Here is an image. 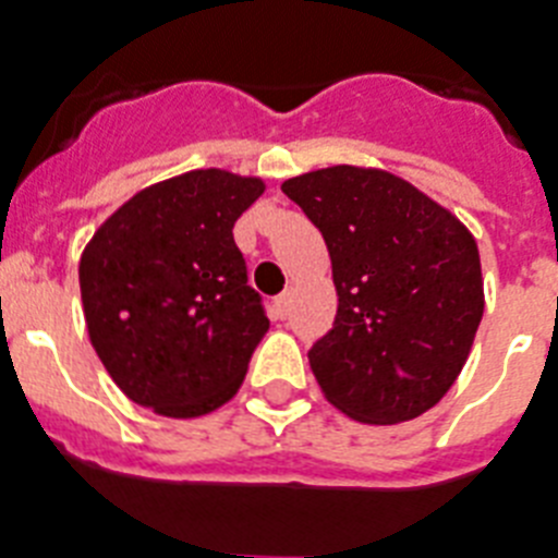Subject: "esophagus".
<instances>
[{"label":"esophagus","instance_id":"esophagus-1","mask_svg":"<svg viewBox=\"0 0 558 558\" xmlns=\"http://www.w3.org/2000/svg\"><path fill=\"white\" fill-rule=\"evenodd\" d=\"M289 306H292V292H283L275 298V315H278L280 320L289 315Z\"/></svg>","mask_w":558,"mask_h":558}]
</instances>
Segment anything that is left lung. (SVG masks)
<instances>
[{
    "label": "left lung",
    "instance_id": "8db88e82",
    "mask_svg": "<svg viewBox=\"0 0 558 558\" xmlns=\"http://www.w3.org/2000/svg\"><path fill=\"white\" fill-rule=\"evenodd\" d=\"M283 192L331 255L337 315L308 349L323 395L377 425L437 405L465 366L485 308L471 232L391 172L343 163L289 178Z\"/></svg>",
    "mask_w": 558,
    "mask_h": 558
}]
</instances>
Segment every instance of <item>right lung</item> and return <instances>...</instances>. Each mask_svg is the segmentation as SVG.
Instances as JSON below:
<instances>
[{
	"label": "right lung",
	"instance_id": "right-lung-1",
	"mask_svg": "<svg viewBox=\"0 0 558 558\" xmlns=\"http://www.w3.org/2000/svg\"><path fill=\"white\" fill-rule=\"evenodd\" d=\"M257 178L195 170L138 192L78 266L93 349L133 402L167 416L218 409L269 331L232 227Z\"/></svg>",
	"mask_w": 558,
	"mask_h": 558
}]
</instances>
